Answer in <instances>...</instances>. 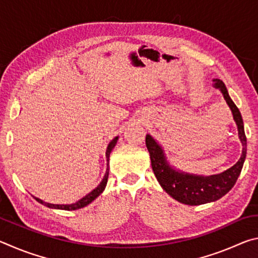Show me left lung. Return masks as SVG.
Returning <instances> with one entry per match:
<instances>
[{"mask_svg": "<svg viewBox=\"0 0 258 258\" xmlns=\"http://www.w3.org/2000/svg\"><path fill=\"white\" fill-rule=\"evenodd\" d=\"M213 86L221 91L224 100L232 111L233 119L238 126L239 139L242 143L241 157L232 167L226 169L223 173L211 176L195 175V174L181 172L169 165L159 143L150 134H147L146 137V146L150 154L152 171H154L159 184L172 198L182 204L190 205V206L215 202L228 194L237 182L240 173H241L244 159H246L247 139L244 134L241 113L231 100L223 82L215 78L213 80Z\"/></svg>", "mask_w": 258, "mask_h": 258, "instance_id": "8db88e82", "label": "left lung"}]
</instances>
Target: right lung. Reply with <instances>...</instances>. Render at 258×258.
Returning <instances> with one entry per match:
<instances>
[{
  "label": "right lung",
  "instance_id": "right-lung-1",
  "mask_svg": "<svg viewBox=\"0 0 258 258\" xmlns=\"http://www.w3.org/2000/svg\"><path fill=\"white\" fill-rule=\"evenodd\" d=\"M117 140H118V137L113 138L110 143H109L108 147H107V151H106V158H107V161H108V167H107V172L106 174H104V176L102 178V181L100 182V184L95 187L94 190H92L90 192L89 195H86L85 197H83L82 199L78 200V202H76L75 204H71V205H54V204H49V203H45L43 202V200H41L40 198H36L34 197L35 199H36V202H38L42 205H44V206L49 207V208H54V209H63V211H76V209H80V208H83L87 206V205L91 204L93 202V200L99 197L100 195L102 194L104 187H106L107 185V182H108V175H109V157H110V152L111 150L113 149V147L116 146L117 143Z\"/></svg>",
  "mask_w": 258,
  "mask_h": 258
}]
</instances>
